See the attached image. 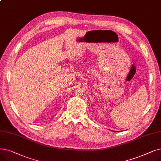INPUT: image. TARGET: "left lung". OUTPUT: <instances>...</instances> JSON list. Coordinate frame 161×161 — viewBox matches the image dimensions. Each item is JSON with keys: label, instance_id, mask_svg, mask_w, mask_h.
I'll list each match as a JSON object with an SVG mask.
<instances>
[{"label": "left lung", "instance_id": "left-lung-1", "mask_svg": "<svg viewBox=\"0 0 161 161\" xmlns=\"http://www.w3.org/2000/svg\"><path fill=\"white\" fill-rule=\"evenodd\" d=\"M113 132H115V131H114V130H113Z\"/></svg>", "mask_w": 161, "mask_h": 161}]
</instances>
